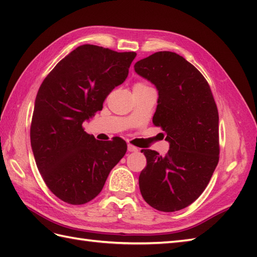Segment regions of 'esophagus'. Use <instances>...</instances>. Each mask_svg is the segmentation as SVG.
<instances>
[{
  "label": "esophagus",
  "instance_id": "obj_1",
  "mask_svg": "<svg viewBox=\"0 0 257 257\" xmlns=\"http://www.w3.org/2000/svg\"><path fill=\"white\" fill-rule=\"evenodd\" d=\"M127 149H128V151H129V152H136V151H138V148H137V147H135V146H133V145H128Z\"/></svg>",
  "mask_w": 257,
  "mask_h": 257
}]
</instances>
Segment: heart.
Segmentation results:
<instances>
[{
    "label": "heart",
    "instance_id": "obj_1",
    "mask_svg": "<svg viewBox=\"0 0 257 257\" xmlns=\"http://www.w3.org/2000/svg\"><path fill=\"white\" fill-rule=\"evenodd\" d=\"M147 88H151V87L146 84V83H143V81H139V83L135 84L134 86V90H137V89H147Z\"/></svg>",
    "mask_w": 257,
    "mask_h": 257
}]
</instances>
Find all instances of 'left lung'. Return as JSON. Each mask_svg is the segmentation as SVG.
<instances>
[{"label": "left lung", "instance_id": "1", "mask_svg": "<svg viewBox=\"0 0 257 257\" xmlns=\"http://www.w3.org/2000/svg\"><path fill=\"white\" fill-rule=\"evenodd\" d=\"M159 98L152 122L170 144L168 154L143 149L147 167L139 176L145 201L162 212L182 210L199 198L219 162V112L206 79L172 52H157L135 64Z\"/></svg>", "mask_w": 257, "mask_h": 257}]
</instances>
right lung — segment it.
I'll use <instances>...</instances> for the list:
<instances>
[{"label": "right lung", "instance_id": "right-lung-1", "mask_svg": "<svg viewBox=\"0 0 257 257\" xmlns=\"http://www.w3.org/2000/svg\"><path fill=\"white\" fill-rule=\"evenodd\" d=\"M136 55L78 46L38 89L31 123L32 150L48 189L68 204L95 199L127 151L121 138L96 140L83 122L101 110L106 97L125 80Z\"/></svg>", "mask_w": 257, "mask_h": 257}]
</instances>
